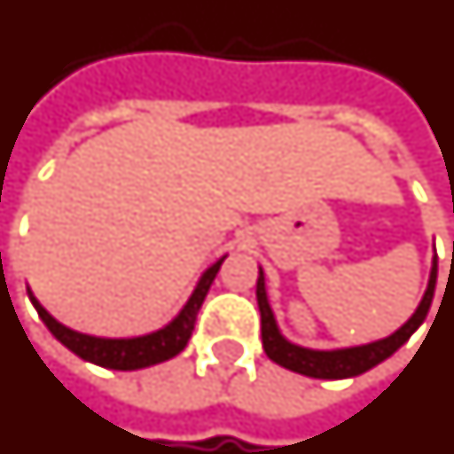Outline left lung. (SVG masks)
Returning <instances> with one entry per match:
<instances>
[{"instance_id":"obj_1","label":"left lung","mask_w":454,"mask_h":454,"mask_svg":"<svg viewBox=\"0 0 454 454\" xmlns=\"http://www.w3.org/2000/svg\"><path fill=\"white\" fill-rule=\"evenodd\" d=\"M435 278H438V262H433L431 281H428V288H426L421 305L416 308L411 320L406 322L402 330L395 332L392 337L382 339V341H372V344H365V347L341 348V351H312V348L288 344L286 339L278 334L277 322H274L271 308L267 303L264 274L260 270V278H257V305H260L262 315V347H264V354L270 356L274 364L284 365L288 371L301 372V375H308V378L341 380V378L361 375V372L371 371L372 365L382 364L385 358H389V356L404 344L406 339L421 327V322L426 320V315L431 310L433 294H435Z\"/></svg>"}]
</instances>
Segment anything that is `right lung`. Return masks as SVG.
Masks as SVG:
<instances>
[{"label": "right lung", "mask_w": 454, "mask_h": 454, "mask_svg": "<svg viewBox=\"0 0 454 454\" xmlns=\"http://www.w3.org/2000/svg\"><path fill=\"white\" fill-rule=\"evenodd\" d=\"M223 264V257L204 271V277L194 288L192 298L187 301V305L183 308V312L177 315L176 320L170 322L163 330L153 332V334H146V337L137 339H98L89 337V334H79V332L67 330L65 325L50 315L43 305L33 298V294L28 291L30 303L35 305L40 320L45 322L52 334H55L57 341H62L69 351L89 361V364L103 365V368H113V371H137V368H146V365L160 364V361H168L173 358L187 347V341L192 337L194 322H197V312H200L204 298L209 294L211 284L216 278L218 270Z\"/></svg>", "instance_id": "1"}]
</instances>
